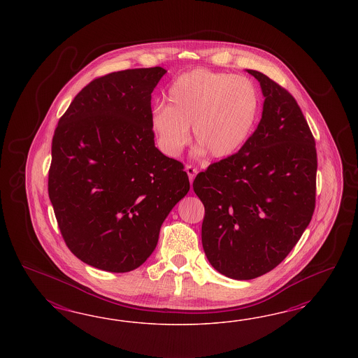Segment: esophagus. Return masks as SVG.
I'll list each match as a JSON object with an SVG mask.
<instances>
[{
  "label": "esophagus",
  "instance_id": "1",
  "mask_svg": "<svg viewBox=\"0 0 358 358\" xmlns=\"http://www.w3.org/2000/svg\"><path fill=\"white\" fill-rule=\"evenodd\" d=\"M185 171H186V173H187V176H189V180H190V184H192V182H193V180H194L195 176H196V173H198L196 168L192 166V165H186Z\"/></svg>",
  "mask_w": 358,
  "mask_h": 358
}]
</instances>
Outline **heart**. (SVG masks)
I'll use <instances>...</instances> for the list:
<instances>
[{"instance_id":"b5f03b06","label":"heart","mask_w":358,"mask_h":358,"mask_svg":"<svg viewBox=\"0 0 358 358\" xmlns=\"http://www.w3.org/2000/svg\"><path fill=\"white\" fill-rule=\"evenodd\" d=\"M260 113L257 87L244 76L194 69L177 77L168 90V106L151 114V129L166 156H178L190 141L213 159L236 155L248 141Z\"/></svg>"}]
</instances>
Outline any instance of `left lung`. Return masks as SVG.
I'll return each instance as SVG.
<instances>
[{
	"mask_svg": "<svg viewBox=\"0 0 358 358\" xmlns=\"http://www.w3.org/2000/svg\"><path fill=\"white\" fill-rule=\"evenodd\" d=\"M260 123L240 151L196 174L205 206L202 245L215 271L253 280L293 250L315 210L316 148L293 96L259 71Z\"/></svg>",
	"mask_w": 358,
	"mask_h": 358,
	"instance_id": "8db88e82",
	"label": "left lung"
}]
</instances>
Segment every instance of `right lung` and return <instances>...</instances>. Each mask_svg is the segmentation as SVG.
I'll use <instances>...</instances> for the list:
<instances>
[{"label":"right lung","mask_w":358,"mask_h":358,"mask_svg":"<svg viewBox=\"0 0 358 358\" xmlns=\"http://www.w3.org/2000/svg\"><path fill=\"white\" fill-rule=\"evenodd\" d=\"M162 66L113 72L84 87L52 139L48 195L66 247L101 271L139 268L187 194L184 165L155 147L151 93Z\"/></svg>","instance_id":"obj_1"}]
</instances>
